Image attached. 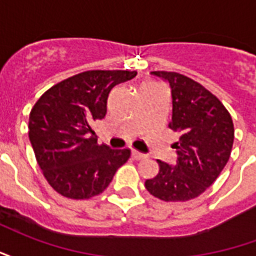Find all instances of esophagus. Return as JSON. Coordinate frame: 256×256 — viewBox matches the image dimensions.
I'll return each mask as SVG.
<instances>
[{
	"label": "esophagus",
	"mask_w": 256,
	"mask_h": 256,
	"mask_svg": "<svg viewBox=\"0 0 256 256\" xmlns=\"http://www.w3.org/2000/svg\"><path fill=\"white\" fill-rule=\"evenodd\" d=\"M132 156H133L136 160H141V159H145V158H146L145 154H141L138 150H132Z\"/></svg>",
	"instance_id": "34e87169"
}]
</instances>
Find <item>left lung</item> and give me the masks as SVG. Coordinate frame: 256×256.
I'll return each instance as SVG.
<instances>
[{
  "label": "left lung",
  "instance_id": "1",
  "mask_svg": "<svg viewBox=\"0 0 256 256\" xmlns=\"http://www.w3.org/2000/svg\"><path fill=\"white\" fill-rule=\"evenodd\" d=\"M172 89L168 128L181 134L172 145L176 164L158 160L159 172L145 181L146 190L164 202H186L212 185L230 158L234 128L230 114L211 92L178 72L154 71Z\"/></svg>",
  "mask_w": 256,
  "mask_h": 256
}]
</instances>
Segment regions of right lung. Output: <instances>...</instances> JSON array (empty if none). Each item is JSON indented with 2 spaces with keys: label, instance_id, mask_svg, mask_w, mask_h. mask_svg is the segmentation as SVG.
<instances>
[{
  "label": "right lung",
  "instance_id": "right-lung-1",
  "mask_svg": "<svg viewBox=\"0 0 256 256\" xmlns=\"http://www.w3.org/2000/svg\"><path fill=\"white\" fill-rule=\"evenodd\" d=\"M136 71H84L46 90L32 106L28 138L49 185L68 198H90L110 185L130 150L97 144L93 123L106 114L114 86Z\"/></svg>",
  "mask_w": 256,
  "mask_h": 256
}]
</instances>
